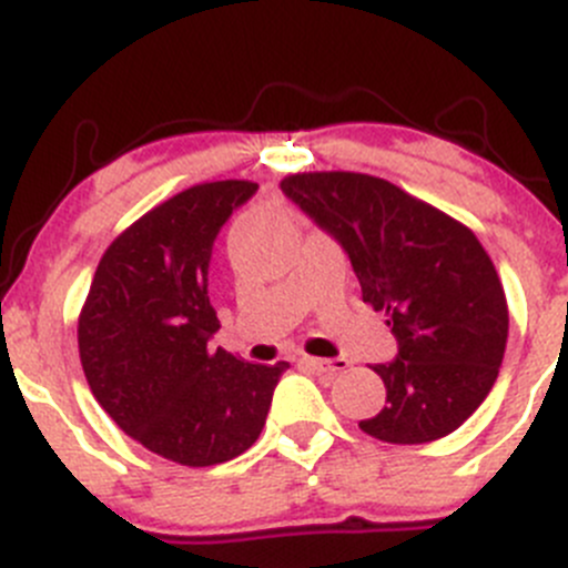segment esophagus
I'll return each instance as SVG.
<instances>
[{"mask_svg":"<svg viewBox=\"0 0 568 568\" xmlns=\"http://www.w3.org/2000/svg\"><path fill=\"white\" fill-rule=\"evenodd\" d=\"M302 363L307 365V368H313L316 371V374H321V376H329V379H335V376H341V374H346V368H348V359H321V357H305L302 359Z\"/></svg>","mask_w":568,"mask_h":568,"instance_id":"esophagus-1","label":"esophagus"}]
</instances>
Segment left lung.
Here are the masks:
<instances>
[{
    "mask_svg": "<svg viewBox=\"0 0 568 568\" xmlns=\"http://www.w3.org/2000/svg\"><path fill=\"white\" fill-rule=\"evenodd\" d=\"M280 189L352 257L363 302L387 316L398 357L374 365L387 387L368 437L423 445L456 432L500 374L508 302L467 225L385 178L294 173Z\"/></svg>",
    "mask_w": 568,
    "mask_h": 568,
    "instance_id": "1",
    "label": "left lung"
}]
</instances>
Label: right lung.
Segmentation results:
<instances>
[{"label":"right lung","mask_w":568,"mask_h":568,"mask_svg":"<svg viewBox=\"0 0 568 568\" xmlns=\"http://www.w3.org/2000/svg\"><path fill=\"white\" fill-rule=\"evenodd\" d=\"M252 181H205L173 194L112 244L79 313V359L104 412L129 437L183 467L252 448L288 363L255 365L209 341L214 239Z\"/></svg>","instance_id":"right-lung-1"}]
</instances>
